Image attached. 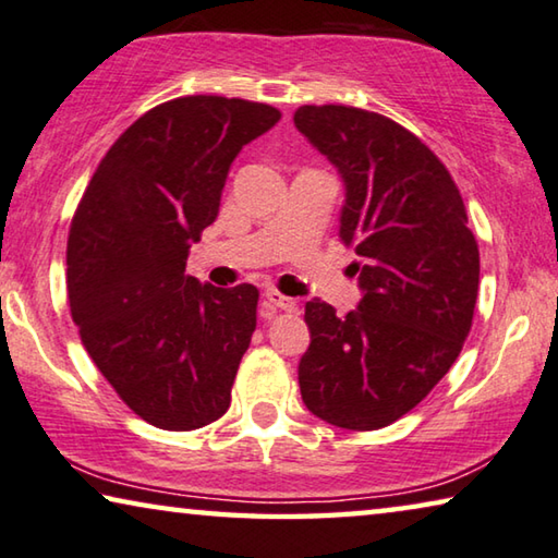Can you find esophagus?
Returning <instances> with one entry per match:
<instances>
[{
	"instance_id": "34e87169",
	"label": "esophagus",
	"mask_w": 558,
	"mask_h": 558,
	"mask_svg": "<svg viewBox=\"0 0 558 558\" xmlns=\"http://www.w3.org/2000/svg\"><path fill=\"white\" fill-rule=\"evenodd\" d=\"M267 301H269L271 306H277V308H281V312H287V314H296V312H299L296 299L284 296V294H281V291H277V289H269V291H267Z\"/></svg>"
}]
</instances>
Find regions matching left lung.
Segmentation results:
<instances>
[{"label": "left lung", "mask_w": 558, "mask_h": 558, "mask_svg": "<svg viewBox=\"0 0 558 558\" xmlns=\"http://www.w3.org/2000/svg\"><path fill=\"white\" fill-rule=\"evenodd\" d=\"M294 123L345 182L341 240L361 262L359 312L306 301L312 345L301 398L345 430H378L442 380L468 339L480 246L450 170L390 118L355 106H301Z\"/></svg>", "instance_id": "left-lung-1"}]
</instances>
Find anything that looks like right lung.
<instances>
[{
  "label": "right lung",
  "instance_id": "obj_1",
  "mask_svg": "<svg viewBox=\"0 0 558 558\" xmlns=\"http://www.w3.org/2000/svg\"><path fill=\"white\" fill-rule=\"evenodd\" d=\"M279 118L244 98L166 100L121 133L73 213L66 289L81 343L160 430H197L230 408L259 291L199 284L185 259L219 215L236 153Z\"/></svg>",
  "mask_w": 558,
  "mask_h": 558
}]
</instances>
